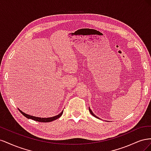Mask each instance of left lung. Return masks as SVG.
I'll return each instance as SVG.
<instances>
[{"label":"left lung","instance_id":"1","mask_svg":"<svg viewBox=\"0 0 151 151\" xmlns=\"http://www.w3.org/2000/svg\"><path fill=\"white\" fill-rule=\"evenodd\" d=\"M89 112L91 113V115H92L93 116H94V117H96V118H99L98 116H96L95 115H94V114L93 113V111H91V109H90V108H89Z\"/></svg>","mask_w":151,"mask_h":151}]
</instances>
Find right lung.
Segmentation results:
<instances>
[{
    "label": "right lung",
    "instance_id": "add662e5",
    "mask_svg": "<svg viewBox=\"0 0 151 151\" xmlns=\"http://www.w3.org/2000/svg\"><path fill=\"white\" fill-rule=\"evenodd\" d=\"M19 109V111L21 113V114H22V115H23L27 118L32 119L35 121H37V122H52L53 120H55L62 116V115L63 114V111H62L60 114H58V115L50 117V118H40V117H36V116L28 115V114H26L24 112H22L21 110H20L19 109Z\"/></svg>",
    "mask_w": 151,
    "mask_h": 151
}]
</instances>
